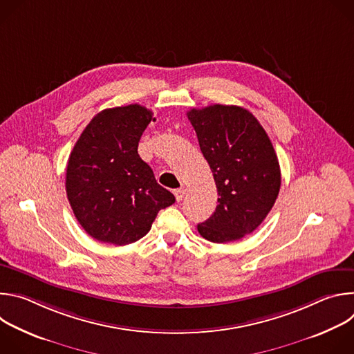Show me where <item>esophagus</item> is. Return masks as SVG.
<instances>
[{
    "mask_svg": "<svg viewBox=\"0 0 354 354\" xmlns=\"http://www.w3.org/2000/svg\"><path fill=\"white\" fill-rule=\"evenodd\" d=\"M174 194H175L176 201H182L183 197H185V194H186V189H183V187L176 189V190H174Z\"/></svg>",
    "mask_w": 354,
    "mask_h": 354,
    "instance_id": "obj_1",
    "label": "esophagus"
}]
</instances>
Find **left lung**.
<instances>
[{
    "instance_id": "obj_1",
    "label": "left lung",
    "mask_w": 354,
    "mask_h": 354,
    "mask_svg": "<svg viewBox=\"0 0 354 354\" xmlns=\"http://www.w3.org/2000/svg\"><path fill=\"white\" fill-rule=\"evenodd\" d=\"M214 176L216 212L197 225L207 241L225 243L254 232L272 210L281 175L273 144L258 119L234 105L187 112Z\"/></svg>"
}]
</instances>
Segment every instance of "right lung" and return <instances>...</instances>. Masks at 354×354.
<instances>
[{
    "mask_svg": "<svg viewBox=\"0 0 354 354\" xmlns=\"http://www.w3.org/2000/svg\"><path fill=\"white\" fill-rule=\"evenodd\" d=\"M151 119L153 112L137 104L105 109L71 151L67 197L75 218L96 241L133 243L149 231L160 210L175 203L137 153Z\"/></svg>",
    "mask_w": 354,
    "mask_h": 354,
    "instance_id": "1",
    "label": "right lung"
}]
</instances>
